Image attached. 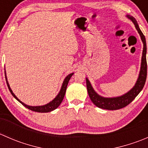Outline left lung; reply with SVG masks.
<instances>
[{
	"label": "left lung",
	"instance_id": "obj_1",
	"mask_svg": "<svg viewBox=\"0 0 148 148\" xmlns=\"http://www.w3.org/2000/svg\"><path fill=\"white\" fill-rule=\"evenodd\" d=\"M129 18L132 20L135 24V28L138 30V33L140 34L141 39L143 42V56H142V63H141V69H140V75H139L138 79L135 84V86L131 89L130 92L124 95L123 96L119 97L114 98H104L98 95L96 92L94 91L93 88L91 86V84L87 79L86 81V88L89 96L90 97L92 102L99 108L104 109V110H120L123 107L127 106L130 103H131L135 99L138 95V94L141 92L142 89L144 87L145 84L146 78H147V60H146V52H147V46H146V41L145 36L143 35V32L139 28V26L137 23L136 20L132 16H127Z\"/></svg>",
	"mask_w": 148,
	"mask_h": 148
}]
</instances>
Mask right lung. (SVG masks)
<instances>
[{"label": "right lung", "mask_w": 148, "mask_h": 148, "mask_svg": "<svg viewBox=\"0 0 148 148\" xmlns=\"http://www.w3.org/2000/svg\"><path fill=\"white\" fill-rule=\"evenodd\" d=\"M72 75H73V73L72 74H69V75L66 77L64 81V82H63V84H62V89H61L60 92H59V95L56 96V97L55 98L53 101H51V102H49V104H46V105L37 106V107H32V106L26 105V104H24V103L21 102V101L19 100L17 97H16V95L13 93V92H12L11 89L10 88V86H9V84H8L7 80H6V83H7V85H8V89H9V91L10 92V93H11V95H13V96L14 97L16 98V99H17L19 102L21 103V104H23L24 107H26V108H28V110H32V111H34V112H49L54 110L55 109H56L59 105H60V104L62 103V100H63L64 97L66 90V87H67V85H68L69 81L70 78H71V76ZM5 79H7L6 77H5Z\"/></svg>", "instance_id": "add662e5"}]
</instances>
